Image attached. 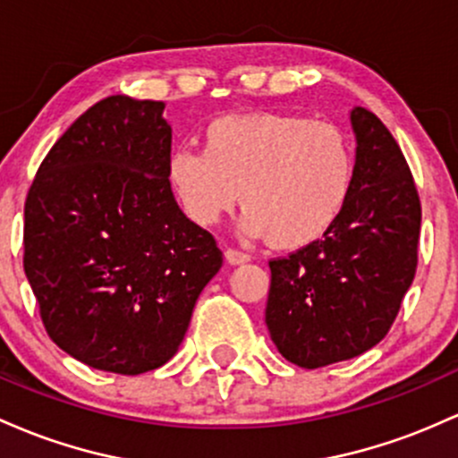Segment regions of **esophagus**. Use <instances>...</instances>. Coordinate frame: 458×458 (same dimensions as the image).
Masks as SVG:
<instances>
[{
	"label": "esophagus",
	"instance_id": "esophagus-1",
	"mask_svg": "<svg viewBox=\"0 0 458 458\" xmlns=\"http://www.w3.org/2000/svg\"><path fill=\"white\" fill-rule=\"evenodd\" d=\"M225 257H227V261L231 266H240V264H246V261H250V255L246 253V250H240V249H227L225 250Z\"/></svg>",
	"mask_w": 458,
	"mask_h": 458
}]
</instances>
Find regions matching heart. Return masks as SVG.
Masks as SVG:
<instances>
[{"label":"heart","mask_w":458,"mask_h":458,"mask_svg":"<svg viewBox=\"0 0 458 458\" xmlns=\"http://www.w3.org/2000/svg\"><path fill=\"white\" fill-rule=\"evenodd\" d=\"M205 147H177L166 177L182 212L212 227L242 201V229L276 249L320 240L351 199L354 156L346 133L294 112L214 118Z\"/></svg>","instance_id":"b5f03b06"}]
</instances>
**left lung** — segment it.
Returning a JSON list of instances; mask_svg holds the SVG:
<instances>
[{"label": "left lung", "mask_w": 458, "mask_h": 458, "mask_svg": "<svg viewBox=\"0 0 458 458\" xmlns=\"http://www.w3.org/2000/svg\"><path fill=\"white\" fill-rule=\"evenodd\" d=\"M357 157L351 199L322 240L270 261L266 325L287 361L316 369L377 346L418 268L422 205L381 118L351 112Z\"/></svg>", "instance_id": "obj_1"}]
</instances>
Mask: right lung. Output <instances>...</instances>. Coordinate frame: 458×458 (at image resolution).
Listing matches in <instances>:
<instances>
[{
  "label": "right lung",
  "mask_w": 458,
  "mask_h": 458,
  "mask_svg": "<svg viewBox=\"0 0 458 458\" xmlns=\"http://www.w3.org/2000/svg\"><path fill=\"white\" fill-rule=\"evenodd\" d=\"M162 101L101 99L58 138L25 199L23 270L47 335L95 369L164 366L223 266L168 186Z\"/></svg>",
  "instance_id": "right-lung-1"
}]
</instances>
